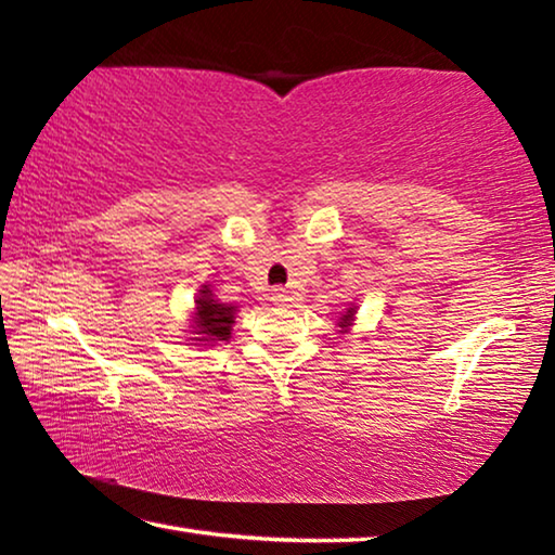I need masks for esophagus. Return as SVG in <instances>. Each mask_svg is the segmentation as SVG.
I'll use <instances>...</instances> for the list:
<instances>
[{"label":"esophagus","instance_id":"34e87169","mask_svg":"<svg viewBox=\"0 0 555 555\" xmlns=\"http://www.w3.org/2000/svg\"><path fill=\"white\" fill-rule=\"evenodd\" d=\"M291 300H294V296H291L286 288H276L274 294H271V304L279 306V308H286V306H291Z\"/></svg>","mask_w":555,"mask_h":555}]
</instances>
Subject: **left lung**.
<instances>
[{
	"instance_id": "left-lung-1",
	"label": "left lung",
	"mask_w": 555,
	"mask_h": 555,
	"mask_svg": "<svg viewBox=\"0 0 555 555\" xmlns=\"http://www.w3.org/2000/svg\"><path fill=\"white\" fill-rule=\"evenodd\" d=\"M354 315H357V306L350 304L340 315H337V323H335L337 325V333L350 331V327L354 325Z\"/></svg>"
}]
</instances>
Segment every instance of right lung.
I'll list each match as a JSON object with an SVG mask.
<instances>
[{
  "instance_id": "add662e5",
  "label": "right lung",
  "mask_w": 555,
  "mask_h": 555,
  "mask_svg": "<svg viewBox=\"0 0 555 555\" xmlns=\"http://www.w3.org/2000/svg\"><path fill=\"white\" fill-rule=\"evenodd\" d=\"M234 318H237V306L222 304V300L215 298L208 284H203L198 296H195V306L191 313V325H188V340L195 347L205 345H220L228 343L232 337V325Z\"/></svg>"
}]
</instances>
